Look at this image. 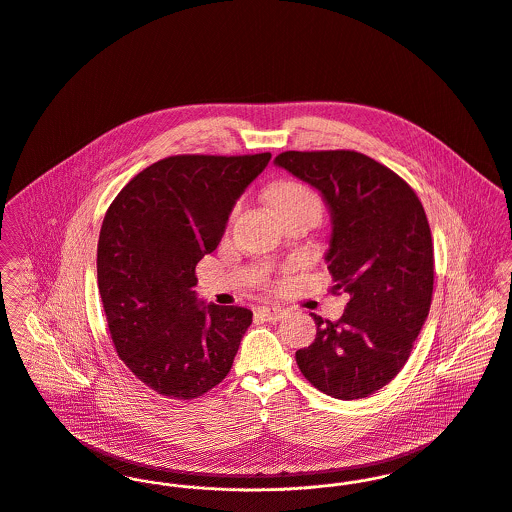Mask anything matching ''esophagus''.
Returning <instances> with one entry per match:
<instances>
[{"label":"esophagus","mask_w":512,"mask_h":512,"mask_svg":"<svg viewBox=\"0 0 512 512\" xmlns=\"http://www.w3.org/2000/svg\"><path fill=\"white\" fill-rule=\"evenodd\" d=\"M257 312L267 322H279L281 318H284V310L279 306H261Z\"/></svg>","instance_id":"obj_1"}]
</instances>
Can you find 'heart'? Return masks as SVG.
<instances>
[{
  "instance_id": "heart-1",
  "label": "heart",
  "mask_w": 512,
  "mask_h": 512,
  "mask_svg": "<svg viewBox=\"0 0 512 512\" xmlns=\"http://www.w3.org/2000/svg\"><path fill=\"white\" fill-rule=\"evenodd\" d=\"M269 198L279 210V214L290 212V210H314L322 214V208H324L320 194L308 184L298 180H283L275 184L269 190Z\"/></svg>"
}]
</instances>
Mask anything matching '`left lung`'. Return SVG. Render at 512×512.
Wrapping results in <instances>:
<instances>
[{"mask_svg": "<svg viewBox=\"0 0 512 512\" xmlns=\"http://www.w3.org/2000/svg\"><path fill=\"white\" fill-rule=\"evenodd\" d=\"M275 165L322 192L332 292L349 294L340 320L312 314L316 340L296 351L298 369L330 397H369L397 377L430 312L434 243L422 202L357 151H284Z\"/></svg>", "mask_w": 512, "mask_h": 512, "instance_id": "8db88e82", "label": "left lung"}]
</instances>
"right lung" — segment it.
<instances>
[{
    "label": "right lung",
    "instance_id": "1",
    "mask_svg": "<svg viewBox=\"0 0 512 512\" xmlns=\"http://www.w3.org/2000/svg\"><path fill=\"white\" fill-rule=\"evenodd\" d=\"M271 153L174 155L133 176L98 241V288L119 359L151 391L190 400L220 385L253 312L198 306L196 265Z\"/></svg>",
    "mask_w": 512,
    "mask_h": 512
}]
</instances>
